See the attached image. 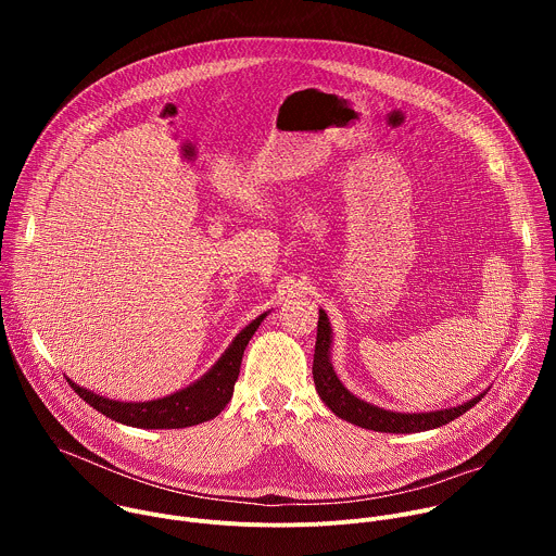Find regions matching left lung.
<instances>
[{
	"label": "left lung",
	"instance_id": "left-lung-1",
	"mask_svg": "<svg viewBox=\"0 0 556 556\" xmlns=\"http://www.w3.org/2000/svg\"><path fill=\"white\" fill-rule=\"evenodd\" d=\"M330 350H332L330 319L324 309H319V328H316V345H314V363H312L314 387L334 416L363 429H371L380 433H418V431L438 429L478 405L484 399V393L489 391L486 389L480 395H475V399L466 401L464 405L448 407V409L422 412V414L389 412L356 399V395L339 380L330 361Z\"/></svg>",
	"mask_w": 556,
	"mask_h": 556
}]
</instances>
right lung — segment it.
I'll return each instance as SVG.
<instances>
[{
    "label": "right lung",
    "mask_w": 556,
    "mask_h": 556,
    "mask_svg": "<svg viewBox=\"0 0 556 556\" xmlns=\"http://www.w3.org/2000/svg\"><path fill=\"white\" fill-rule=\"evenodd\" d=\"M266 314H260L255 321H251L240 334L232 339V343L226 348V352L219 356V361L193 384L165 395V399L147 401V403H121L110 401L105 395H99L86 387H78L74 380L65 378L70 387L81 395V399L101 412L103 416L138 427V429H185L193 427L206 420H213L230 401L232 387L237 376H240V365L244 350L253 334L257 332L260 324L266 319Z\"/></svg>",
    "instance_id": "obj_1"
}]
</instances>
